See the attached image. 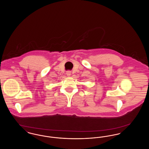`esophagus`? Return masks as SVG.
<instances>
[{
  "mask_svg": "<svg viewBox=\"0 0 149 149\" xmlns=\"http://www.w3.org/2000/svg\"><path fill=\"white\" fill-rule=\"evenodd\" d=\"M66 75H67V76H68V77H69V76H70V75H71V71H66Z\"/></svg>",
  "mask_w": 149,
  "mask_h": 149,
  "instance_id": "1",
  "label": "esophagus"
}]
</instances>
